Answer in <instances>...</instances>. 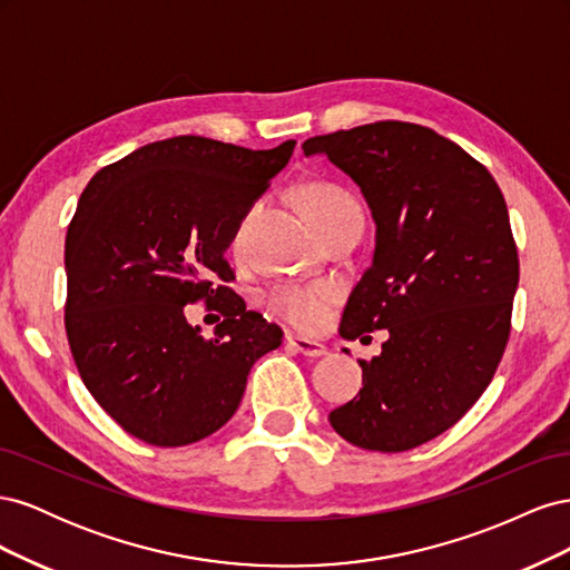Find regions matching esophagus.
Returning a JSON list of instances; mask_svg holds the SVG:
<instances>
[{
  "label": "esophagus",
  "mask_w": 570,
  "mask_h": 570,
  "mask_svg": "<svg viewBox=\"0 0 570 570\" xmlns=\"http://www.w3.org/2000/svg\"><path fill=\"white\" fill-rule=\"evenodd\" d=\"M285 344H287V347L295 350V352H299L304 356H312V358H318V356L327 354L325 344H321L316 340H308V337H299V335H287Z\"/></svg>",
  "instance_id": "obj_1"
}]
</instances>
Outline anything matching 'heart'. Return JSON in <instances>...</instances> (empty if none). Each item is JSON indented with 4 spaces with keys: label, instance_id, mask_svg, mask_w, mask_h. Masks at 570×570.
<instances>
[{
    "label": "heart",
    "instance_id": "1",
    "mask_svg": "<svg viewBox=\"0 0 570 570\" xmlns=\"http://www.w3.org/2000/svg\"><path fill=\"white\" fill-rule=\"evenodd\" d=\"M299 202H302V209L306 212L308 218L314 220V226L318 230L337 218L361 214L358 202L350 193H344L342 187L331 183L304 185L299 189ZM249 218H252V212L237 226L235 245H239V239H243ZM333 299H335V289L327 283H316V285L287 283L271 289L268 306L271 312L275 316H281L283 321L304 327V331H312V327L321 325L327 306L333 304Z\"/></svg>",
    "mask_w": 570,
    "mask_h": 570
}]
</instances>
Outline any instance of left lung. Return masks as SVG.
Here are the masks:
<instances>
[{"instance_id": "8db88e82", "label": "left lung", "mask_w": 570, "mask_h": 570, "mask_svg": "<svg viewBox=\"0 0 570 570\" xmlns=\"http://www.w3.org/2000/svg\"><path fill=\"white\" fill-rule=\"evenodd\" d=\"M302 149L350 176L375 223L373 262L340 335H390L381 356L358 361L364 387L331 411V425L361 450H413L450 430L502 361L519 287L502 189L456 142L404 120L318 135Z\"/></svg>"}]
</instances>
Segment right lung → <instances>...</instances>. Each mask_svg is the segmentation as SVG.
Segmentation results:
<instances>
[{
	"label": "right lung",
	"mask_w": 570,
	"mask_h": 570,
	"mask_svg": "<svg viewBox=\"0 0 570 570\" xmlns=\"http://www.w3.org/2000/svg\"><path fill=\"white\" fill-rule=\"evenodd\" d=\"M295 145L168 137L97 170L80 195L66 235V335L85 387L132 438H209L243 402L254 361L283 344L223 283L235 281L237 226ZM199 298L224 314L209 341L184 316Z\"/></svg>",
	"instance_id": "right-lung-1"
}]
</instances>
